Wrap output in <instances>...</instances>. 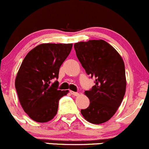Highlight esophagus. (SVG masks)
Segmentation results:
<instances>
[{
    "mask_svg": "<svg viewBox=\"0 0 149 149\" xmlns=\"http://www.w3.org/2000/svg\"><path fill=\"white\" fill-rule=\"evenodd\" d=\"M70 93L73 95H74V96H78V95H79V93H78V92H74V91H70Z\"/></svg>",
    "mask_w": 149,
    "mask_h": 149,
    "instance_id": "1",
    "label": "esophagus"
}]
</instances>
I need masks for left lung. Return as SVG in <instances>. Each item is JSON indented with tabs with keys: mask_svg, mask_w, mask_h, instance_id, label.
<instances>
[{
	"mask_svg": "<svg viewBox=\"0 0 149 149\" xmlns=\"http://www.w3.org/2000/svg\"><path fill=\"white\" fill-rule=\"evenodd\" d=\"M78 59L95 85L85 94L90 105L81 113L94 124L109 120L116 112L126 92V80L123 59L115 48L103 40L74 44Z\"/></svg>",
	"mask_w": 149,
	"mask_h": 149,
	"instance_id": "obj_1",
	"label": "left lung"
}]
</instances>
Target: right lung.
<instances>
[{
  "mask_svg": "<svg viewBox=\"0 0 149 149\" xmlns=\"http://www.w3.org/2000/svg\"><path fill=\"white\" fill-rule=\"evenodd\" d=\"M73 44L43 43L31 50L22 62L15 86L24 111L39 123L49 121L56 115L59 100L68 91L58 89L59 69Z\"/></svg>",
  "mask_w": 149,
  "mask_h": 149,
  "instance_id": "1",
  "label": "right lung"
}]
</instances>
